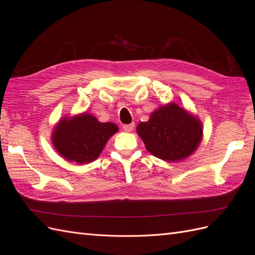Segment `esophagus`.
Wrapping results in <instances>:
<instances>
[{
	"instance_id": "1",
	"label": "esophagus",
	"mask_w": 255,
	"mask_h": 255,
	"mask_svg": "<svg viewBox=\"0 0 255 255\" xmlns=\"http://www.w3.org/2000/svg\"><path fill=\"white\" fill-rule=\"evenodd\" d=\"M134 127H135V125L134 123H130V125H125L122 127V128L126 130V132H128V133H129V132H132V130L134 129Z\"/></svg>"
}]
</instances>
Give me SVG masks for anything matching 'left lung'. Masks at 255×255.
<instances>
[{"label":"left lung","mask_w":255,"mask_h":255,"mask_svg":"<svg viewBox=\"0 0 255 255\" xmlns=\"http://www.w3.org/2000/svg\"><path fill=\"white\" fill-rule=\"evenodd\" d=\"M136 132L152 155L169 163L189 157L203 138L201 120L175 102L159 106Z\"/></svg>","instance_id":"1"}]
</instances>
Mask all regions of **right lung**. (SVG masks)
I'll use <instances>...</instances> for the list:
<instances>
[{
	"mask_svg": "<svg viewBox=\"0 0 255 255\" xmlns=\"http://www.w3.org/2000/svg\"><path fill=\"white\" fill-rule=\"evenodd\" d=\"M118 130L115 123L100 122L85 112L61 118L53 128L51 140L61 157L84 165L96 160Z\"/></svg>",
	"mask_w": 255,
	"mask_h": 255,
	"instance_id": "1",
	"label": "right lung"
}]
</instances>
